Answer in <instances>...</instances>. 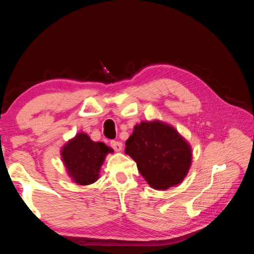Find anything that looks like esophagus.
I'll return each instance as SVG.
<instances>
[{
    "mask_svg": "<svg viewBox=\"0 0 254 254\" xmlns=\"http://www.w3.org/2000/svg\"><path fill=\"white\" fill-rule=\"evenodd\" d=\"M110 145H111V147L113 149L117 150V152H121L122 147H123V144L121 142H119V141H111Z\"/></svg>",
    "mask_w": 254,
    "mask_h": 254,
    "instance_id": "1",
    "label": "esophagus"
}]
</instances>
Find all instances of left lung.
<instances>
[{"instance_id":"left-lung-1","label":"left lung","mask_w":254,"mask_h":254,"mask_svg":"<svg viewBox=\"0 0 254 254\" xmlns=\"http://www.w3.org/2000/svg\"><path fill=\"white\" fill-rule=\"evenodd\" d=\"M126 145V154L135 161L139 174L155 190L180 185L190 170V144L168 123H137Z\"/></svg>"}]
</instances>
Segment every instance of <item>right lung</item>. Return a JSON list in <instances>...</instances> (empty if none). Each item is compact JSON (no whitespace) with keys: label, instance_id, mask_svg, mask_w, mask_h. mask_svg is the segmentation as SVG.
I'll list each match as a JSON object with an SVG mask.
<instances>
[{"label":"right lung","instance_id":"add662e5","mask_svg":"<svg viewBox=\"0 0 254 254\" xmlns=\"http://www.w3.org/2000/svg\"><path fill=\"white\" fill-rule=\"evenodd\" d=\"M113 149L102 142H94L84 132L68 139L61 149V159L68 177L79 186H88L99 179L106 156Z\"/></svg>","mask_w":254,"mask_h":254}]
</instances>
